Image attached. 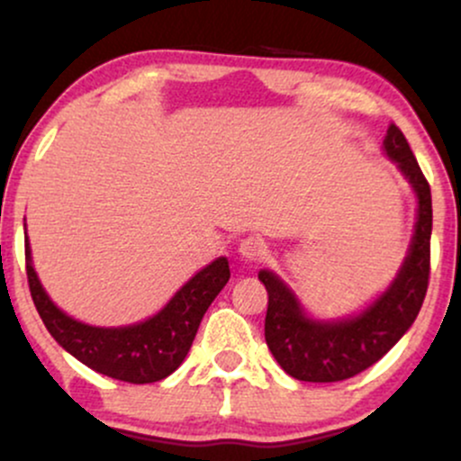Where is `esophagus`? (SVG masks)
Instances as JSON below:
<instances>
[{"instance_id":"1","label":"esophagus","mask_w":461,"mask_h":461,"mask_svg":"<svg viewBox=\"0 0 461 461\" xmlns=\"http://www.w3.org/2000/svg\"><path fill=\"white\" fill-rule=\"evenodd\" d=\"M238 253H240V258H245L247 262H262L264 258H267L268 247H267V242L262 240V238L249 236L240 242V247H238Z\"/></svg>"}]
</instances>
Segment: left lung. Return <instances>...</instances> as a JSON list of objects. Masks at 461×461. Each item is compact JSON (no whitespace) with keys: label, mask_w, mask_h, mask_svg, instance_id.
<instances>
[{"label":"left lung","mask_w":461,"mask_h":461,"mask_svg":"<svg viewBox=\"0 0 461 461\" xmlns=\"http://www.w3.org/2000/svg\"><path fill=\"white\" fill-rule=\"evenodd\" d=\"M384 149L414 188L418 216L403 267L382 297L351 319L312 321L277 275L258 273L268 293L264 321L267 345L279 366L299 382H342L373 366L410 330L425 301L431 260V188L410 142L394 123H390L385 134Z\"/></svg>","instance_id":"obj_1"}]
</instances>
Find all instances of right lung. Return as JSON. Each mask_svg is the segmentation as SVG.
Instances as JSON below:
<instances>
[{
	"mask_svg": "<svg viewBox=\"0 0 461 461\" xmlns=\"http://www.w3.org/2000/svg\"><path fill=\"white\" fill-rule=\"evenodd\" d=\"M25 271L32 301L58 345L88 368L128 384L160 382L177 370L188 356L205 310L230 279L227 258H219L184 284L151 319L128 327H93L67 316L47 297L32 267L28 236Z\"/></svg>",
	"mask_w": 461,
	"mask_h": 461,
	"instance_id": "right-lung-1",
	"label": "right lung"
}]
</instances>
